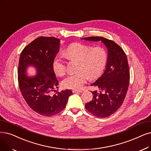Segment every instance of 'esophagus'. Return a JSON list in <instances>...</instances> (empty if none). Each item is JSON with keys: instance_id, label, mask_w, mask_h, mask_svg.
<instances>
[{"instance_id": "esophagus-1", "label": "esophagus", "mask_w": 151, "mask_h": 151, "mask_svg": "<svg viewBox=\"0 0 151 151\" xmlns=\"http://www.w3.org/2000/svg\"><path fill=\"white\" fill-rule=\"evenodd\" d=\"M73 93H82V91L81 90H73L72 91Z\"/></svg>"}]
</instances>
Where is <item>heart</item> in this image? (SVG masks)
Masks as SVG:
<instances>
[{"instance_id":"obj_1","label":"heart","mask_w":151,"mask_h":151,"mask_svg":"<svg viewBox=\"0 0 151 151\" xmlns=\"http://www.w3.org/2000/svg\"><path fill=\"white\" fill-rule=\"evenodd\" d=\"M69 60L78 61L76 73L68 75L62 82L67 89H80L86 83L88 78L94 80L103 71L107 60V52L102 47H93L91 45L76 42L70 44L65 50ZM52 68L58 76H63L67 71L66 63L62 56L57 55L52 62Z\"/></svg>"}]
</instances>
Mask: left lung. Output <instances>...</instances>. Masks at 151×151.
<instances>
[{"instance_id":"1","label":"left lung","mask_w":151,"mask_h":151,"mask_svg":"<svg viewBox=\"0 0 151 151\" xmlns=\"http://www.w3.org/2000/svg\"><path fill=\"white\" fill-rule=\"evenodd\" d=\"M82 39L101 41L108 50L106 70L91 84L99 91L92 92L93 99L85 104V108L93 115L106 118L121 107L126 97L130 78L127 55L119 45L107 38L92 36Z\"/></svg>"}]
</instances>
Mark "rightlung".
Here are the masks:
<instances>
[{
  "mask_svg": "<svg viewBox=\"0 0 151 151\" xmlns=\"http://www.w3.org/2000/svg\"><path fill=\"white\" fill-rule=\"evenodd\" d=\"M60 39L41 36L35 39L22 51L18 68V81L22 96L35 112L51 116L62 111L72 94L70 89L56 92L58 81L52 68V62L59 51ZM32 65L38 74L29 78L25 75L26 67ZM55 93V91H54Z\"/></svg>",
  "mask_w": 151,
  "mask_h": 151,
  "instance_id": "add662e5",
  "label": "right lung"
}]
</instances>
